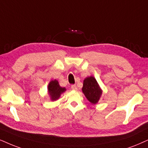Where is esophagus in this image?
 <instances>
[{"label": "esophagus", "instance_id": "1", "mask_svg": "<svg viewBox=\"0 0 148 148\" xmlns=\"http://www.w3.org/2000/svg\"><path fill=\"white\" fill-rule=\"evenodd\" d=\"M71 88H72V89H73V90L74 91H76L78 89L77 87H76V85H72V86H71Z\"/></svg>", "mask_w": 148, "mask_h": 148}]
</instances>
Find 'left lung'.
Returning a JSON list of instances; mask_svg holds the SVG:
<instances>
[{"mask_svg":"<svg viewBox=\"0 0 148 148\" xmlns=\"http://www.w3.org/2000/svg\"><path fill=\"white\" fill-rule=\"evenodd\" d=\"M82 91L86 98L93 104L98 103L102 93V90L98 83L92 76H88L84 79Z\"/></svg>","mask_w":148,"mask_h":148,"instance_id":"left-lung-1","label":"left lung"}]
</instances>
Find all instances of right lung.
Listing matches in <instances>:
<instances>
[{
  "label": "right lung",
  "mask_w": 148,
  "mask_h": 148,
  "mask_svg": "<svg viewBox=\"0 0 148 148\" xmlns=\"http://www.w3.org/2000/svg\"><path fill=\"white\" fill-rule=\"evenodd\" d=\"M66 91V88L62 87L59 85L57 80H50L48 85V93L50 100L56 101L60 98L61 95Z\"/></svg>",
  "instance_id": "1"
}]
</instances>
